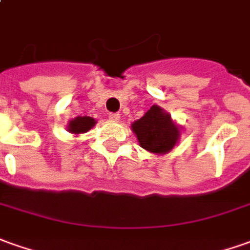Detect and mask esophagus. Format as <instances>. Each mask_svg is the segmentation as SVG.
<instances>
[{
    "label": "esophagus",
    "instance_id": "esophagus-1",
    "mask_svg": "<svg viewBox=\"0 0 250 250\" xmlns=\"http://www.w3.org/2000/svg\"><path fill=\"white\" fill-rule=\"evenodd\" d=\"M120 117H121V115L118 114V113H110V114H108V120L113 122H117L120 121Z\"/></svg>",
    "mask_w": 250,
    "mask_h": 250
}]
</instances>
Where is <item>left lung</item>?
I'll use <instances>...</instances> for the list:
<instances>
[{
	"label": "left lung",
	"instance_id": "obj_1",
	"mask_svg": "<svg viewBox=\"0 0 250 250\" xmlns=\"http://www.w3.org/2000/svg\"><path fill=\"white\" fill-rule=\"evenodd\" d=\"M132 130L144 149L152 154L170 152L180 139V128L171 115L154 104L140 120L132 124Z\"/></svg>",
	"mask_w": 250,
	"mask_h": 250
}]
</instances>
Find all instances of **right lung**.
<instances>
[{"instance_id":"1","label":"right lung","mask_w":250,"mask_h":250,"mask_svg":"<svg viewBox=\"0 0 250 250\" xmlns=\"http://www.w3.org/2000/svg\"><path fill=\"white\" fill-rule=\"evenodd\" d=\"M96 124V121L92 117H76L75 120H72L68 124V130L73 135H80V133H85L89 129L92 128Z\"/></svg>"}]
</instances>
